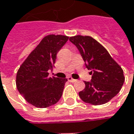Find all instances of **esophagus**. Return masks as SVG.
Masks as SVG:
<instances>
[{"mask_svg":"<svg viewBox=\"0 0 134 134\" xmlns=\"http://www.w3.org/2000/svg\"><path fill=\"white\" fill-rule=\"evenodd\" d=\"M67 80H68L69 81H70V82H72V83H73V82H76V81H77L76 79H72V77H70V76L67 77Z\"/></svg>","mask_w":134,"mask_h":134,"instance_id":"34e87169","label":"esophagus"}]
</instances>
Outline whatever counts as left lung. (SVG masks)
<instances>
[{
  "label": "left lung",
  "instance_id": "1",
  "mask_svg": "<svg viewBox=\"0 0 134 134\" xmlns=\"http://www.w3.org/2000/svg\"><path fill=\"white\" fill-rule=\"evenodd\" d=\"M79 49L90 70V81H85V88L79 93L86 103L99 105L107 103L120 91L125 81L123 70L108 50L90 36L76 35L70 38Z\"/></svg>",
  "mask_w": 134,
  "mask_h": 134
}]
</instances>
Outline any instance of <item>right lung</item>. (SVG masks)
Instances as JSON below:
<instances>
[{
	"label": "right lung",
	"mask_w": 134,
	"mask_h": 134,
	"mask_svg": "<svg viewBox=\"0 0 134 134\" xmlns=\"http://www.w3.org/2000/svg\"><path fill=\"white\" fill-rule=\"evenodd\" d=\"M69 37L49 35L21 64L16 76V86L27 102L44 108L57 103L62 96L67 79L49 77V71L55 67L58 51Z\"/></svg>",
	"instance_id": "add662e5"
}]
</instances>
